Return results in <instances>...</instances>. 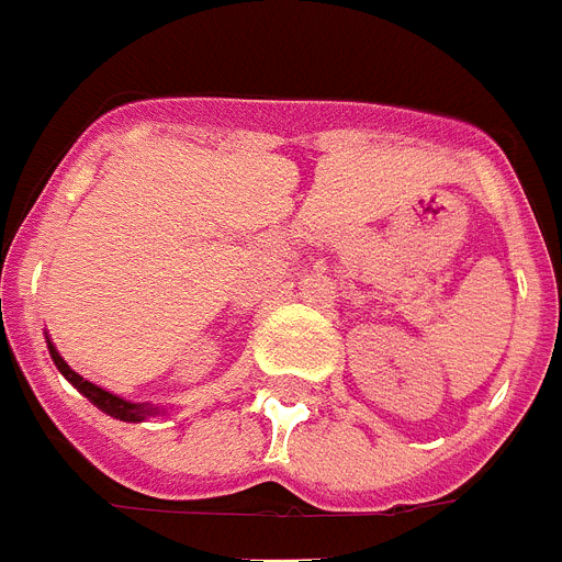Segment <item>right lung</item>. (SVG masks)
Listing matches in <instances>:
<instances>
[{"label": "right lung", "instance_id": "add662e5", "mask_svg": "<svg viewBox=\"0 0 562 562\" xmlns=\"http://www.w3.org/2000/svg\"><path fill=\"white\" fill-rule=\"evenodd\" d=\"M48 353H50V359H54V364H57L59 373H63L65 379H68V382H71L74 387H77V391H80L88 402H91V405L100 407L103 414L114 416V419H120V422H143V419H148V416L160 414L157 407L146 405V402H125V398H120L117 393H109V391H103L100 384L86 382L80 373H74V370L68 368V361L57 353V347L50 345V341H48Z\"/></svg>", "mask_w": 562, "mask_h": 562}]
</instances>
